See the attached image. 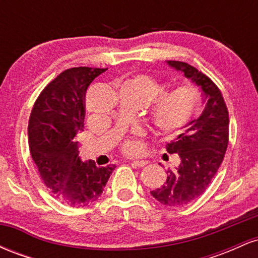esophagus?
<instances>
[{
    "label": "esophagus",
    "instance_id": "obj_1",
    "mask_svg": "<svg viewBox=\"0 0 258 258\" xmlns=\"http://www.w3.org/2000/svg\"><path fill=\"white\" fill-rule=\"evenodd\" d=\"M132 165L135 167H143L144 165H147L146 160H133Z\"/></svg>",
    "mask_w": 258,
    "mask_h": 258
}]
</instances>
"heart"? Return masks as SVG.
I'll return each instance as SVG.
<instances>
[{"mask_svg":"<svg viewBox=\"0 0 258 258\" xmlns=\"http://www.w3.org/2000/svg\"><path fill=\"white\" fill-rule=\"evenodd\" d=\"M121 88L131 91L141 100L142 105L153 102L150 121L160 132L170 133L180 130L189 122L197 112L199 96L190 86H180L164 93L165 87L147 75H137L127 80ZM126 153L138 152L137 141H127Z\"/></svg>","mask_w":258,"mask_h":258,"instance_id":"1","label":"heart"}]
</instances>
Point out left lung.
<instances>
[{
  "mask_svg": "<svg viewBox=\"0 0 258 258\" xmlns=\"http://www.w3.org/2000/svg\"><path fill=\"white\" fill-rule=\"evenodd\" d=\"M166 64L198 86L206 103L200 116L166 144L168 153L178 154L180 164L167 170L166 184L150 191L160 204L173 207L198 199L214 179L227 150L229 117L221 91L206 75L183 61L166 60Z\"/></svg>",
  "mask_w": 258,
  "mask_h": 258,
  "instance_id": "left-lung-1",
  "label": "left lung"
}]
</instances>
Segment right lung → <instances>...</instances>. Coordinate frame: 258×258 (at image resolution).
<instances>
[{"label":"right lung","instance_id":"1","mask_svg":"<svg viewBox=\"0 0 258 258\" xmlns=\"http://www.w3.org/2000/svg\"><path fill=\"white\" fill-rule=\"evenodd\" d=\"M105 70L86 67L65 70L40 94L29 121V147L41 178L55 198L73 207L98 199L116 167L82 161L74 139L84 131L86 90Z\"/></svg>","mask_w":258,"mask_h":258}]
</instances>
